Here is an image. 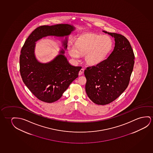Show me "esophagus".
Here are the masks:
<instances>
[{"instance_id": "esophagus-1", "label": "esophagus", "mask_w": 153, "mask_h": 153, "mask_svg": "<svg viewBox=\"0 0 153 153\" xmlns=\"http://www.w3.org/2000/svg\"><path fill=\"white\" fill-rule=\"evenodd\" d=\"M84 69H81V70H80V71H79V75H82V74L83 73V72H84Z\"/></svg>"}]
</instances>
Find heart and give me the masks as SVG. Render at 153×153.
Segmentation results:
<instances>
[{
	"label": "heart",
	"mask_w": 153,
	"mask_h": 153,
	"mask_svg": "<svg viewBox=\"0 0 153 153\" xmlns=\"http://www.w3.org/2000/svg\"><path fill=\"white\" fill-rule=\"evenodd\" d=\"M112 47V40L106 35L91 34L77 42L74 47L69 48L70 55L78 60L80 56L84 55L88 65L99 64L105 59Z\"/></svg>",
	"instance_id": "obj_1"
}]
</instances>
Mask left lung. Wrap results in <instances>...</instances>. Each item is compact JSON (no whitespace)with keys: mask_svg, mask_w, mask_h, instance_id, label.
<instances>
[{"mask_svg":"<svg viewBox=\"0 0 153 153\" xmlns=\"http://www.w3.org/2000/svg\"><path fill=\"white\" fill-rule=\"evenodd\" d=\"M103 31L114 37V50L106 59L84 71L86 94L93 102L102 105L114 101L127 88L134 65L128 40L120 34Z\"/></svg>","mask_w":153,"mask_h":153,"instance_id":"left-lung-1","label":"left lung"}]
</instances>
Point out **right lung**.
<instances>
[{"label": "right lung", "instance_id": "right-lung-1", "mask_svg": "<svg viewBox=\"0 0 153 153\" xmlns=\"http://www.w3.org/2000/svg\"><path fill=\"white\" fill-rule=\"evenodd\" d=\"M75 29L68 24L40 26L32 31L22 48L20 56L22 79L32 94L42 101L52 103L58 100L78 78L82 67L71 65L63 49L50 62H40L35 56L36 42L48 36L66 37L62 43L67 49L68 36Z\"/></svg>", "mask_w": 153, "mask_h": 153}]
</instances>
